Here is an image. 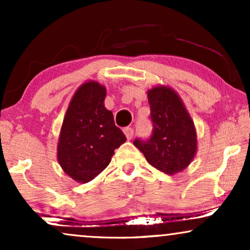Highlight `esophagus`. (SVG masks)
<instances>
[{
	"label": "esophagus",
	"mask_w": 250,
	"mask_h": 250,
	"mask_svg": "<svg viewBox=\"0 0 250 250\" xmlns=\"http://www.w3.org/2000/svg\"><path fill=\"white\" fill-rule=\"evenodd\" d=\"M124 133H125L126 138H127V140H131L133 138V135H134V129H133L132 127H125Z\"/></svg>",
	"instance_id": "obj_1"
}]
</instances>
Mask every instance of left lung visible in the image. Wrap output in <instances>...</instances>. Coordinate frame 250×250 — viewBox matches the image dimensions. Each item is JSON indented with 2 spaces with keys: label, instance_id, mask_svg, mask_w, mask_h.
Returning <instances> with one entry per match:
<instances>
[{
  "label": "left lung",
  "instance_id": "obj_1",
  "mask_svg": "<svg viewBox=\"0 0 250 250\" xmlns=\"http://www.w3.org/2000/svg\"><path fill=\"white\" fill-rule=\"evenodd\" d=\"M152 133L133 143L150 165L173 175L187 168L197 151L196 129L183 102L172 88L158 86L148 92Z\"/></svg>",
  "mask_w": 250,
  "mask_h": 250
}]
</instances>
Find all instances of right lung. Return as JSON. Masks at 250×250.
<instances>
[{
  "instance_id": "right-lung-1",
  "label": "right lung",
  "mask_w": 250,
  "mask_h": 250,
  "mask_svg": "<svg viewBox=\"0 0 250 250\" xmlns=\"http://www.w3.org/2000/svg\"><path fill=\"white\" fill-rule=\"evenodd\" d=\"M105 87L97 82L82 85L71 99L58 143V162L81 183L98 176L110 163L115 149L126 141L104 107Z\"/></svg>"
}]
</instances>
